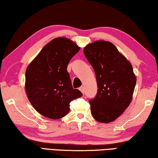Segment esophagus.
Masks as SVG:
<instances>
[{
	"mask_svg": "<svg viewBox=\"0 0 158 158\" xmlns=\"http://www.w3.org/2000/svg\"><path fill=\"white\" fill-rule=\"evenodd\" d=\"M79 90L81 91V92L84 94V88L83 86H81V87H79Z\"/></svg>",
	"mask_w": 158,
	"mask_h": 158,
	"instance_id": "esophagus-1",
	"label": "esophagus"
}]
</instances>
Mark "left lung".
Wrapping results in <instances>:
<instances>
[{"label": "left lung", "instance_id": "obj_1", "mask_svg": "<svg viewBox=\"0 0 158 158\" xmlns=\"http://www.w3.org/2000/svg\"><path fill=\"white\" fill-rule=\"evenodd\" d=\"M84 54L94 69L99 88L89 101L92 116L102 123L114 121L132 99L136 77L132 64L109 41L89 44Z\"/></svg>", "mask_w": 158, "mask_h": 158}]
</instances>
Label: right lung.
Listing matches in <instances>:
<instances>
[{
	"mask_svg": "<svg viewBox=\"0 0 158 158\" xmlns=\"http://www.w3.org/2000/svg\"><path fill=\"white\" fill-rule=\"evenodd\" d=\"M80 47L66 38L54 39L42 48L26 71L25 89L39 114L58 119L69 112V104L82 96L73 89L66 68Z\"/></svg>",
	"mask_w": 158,
	"mask_h": 158,
	"instance_id": "add662e5",
	"label": "right lung"
}]
</instances>
